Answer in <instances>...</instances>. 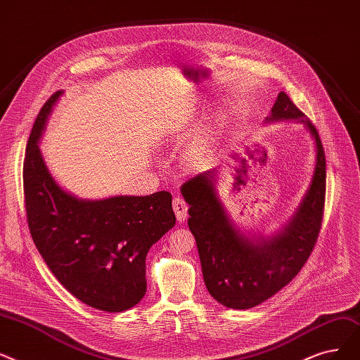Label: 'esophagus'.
Here are the masks:
<instances>
[{"label":"esophagus","instance_id":"1","mask_svg":"<svg viewBox=\"0 0 360 360\" xmlns=\"http://www.w3.org/2000/svg\"><path fill=\"white\" fill-rule=\"evenodd\" d=\"M173 210H174V214L177 217V221L181 222L187 218V210H189V207H187V203L184 202L183 198H174Z\"/></svg>","mask_w":360,"mask_h":360}]
</instances>
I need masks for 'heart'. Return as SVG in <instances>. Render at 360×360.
Instances as JSON below:
<instances>
[{"label":"heart","mask_w":360,"mask_h":360,"mask_svg":"<svg viewBox=\"0 0 360 360\" xmlns=\"http://www.w3.org/2000/svg\"><path fill=\"white\" fill-rule=\"evenodd\" d=\"M207 158V148H205L203 145H199L195 148L193 153H192V160L195 162H203V160Z\"/></svg>","instance_id":"heart-1"}]
</instances>
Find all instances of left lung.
<instances>
[{
    "label": "left lung",
    "instance_id": "left-lung-1",
    "mask_svg": "<svg viewBox=\"0 0 360 360\" xmlns=\"http://www.w3.org/2000/svg\"><path fill=\"white\" fill-rule=\"evenodd\" d=\"M266 120H299L316 145L312 184L280 234L250 242L234 229L215 192V169L181 186V195L189 203L187 224L195 236L205 285L217 302L231 309H249L292 281L309 259L322 226L327 173L316 127L285 92L278 94Z\"/></svg>",
    "mask_w": 360,
    "mask_h": 360
}]
</instances>
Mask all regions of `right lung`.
Wrapping results in <instances>:
<instances>
[{
  "label": "right lung",
  "instance_id": "right-lung-1",
  "mask_svg": "<svg viewBox=\"0 0 360 360\" xmlns=\"http://www.w3.org/2000/svg\"><path fill=\"white\" fill-rule=\"evenodd\" d=\"M57 91L32 127L23 164L27 226L44 261L76 299L123 312L146 293V255L174 227L171 193L82 200L64 192L44 162L38 142Z\"/></svg>",
  "mask_w": 360,
  "mask_h": 360
}]
</instances>
